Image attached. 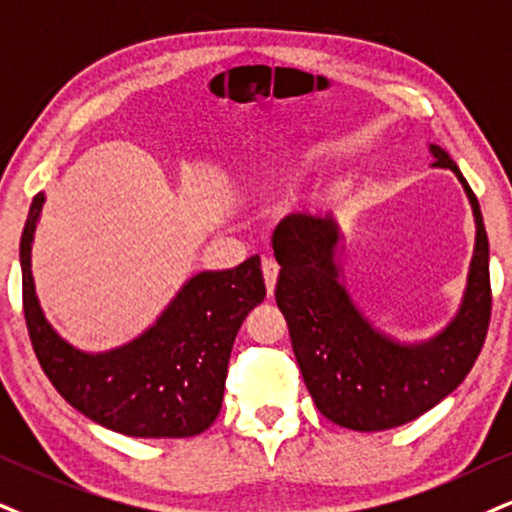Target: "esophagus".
Masks as SVG:
<instances>
[{"label": "esophagus", "instance_id": "1", "mask_svg": "<svg viewBox=\"0 0 512 512\" xmlns=\"http://www.w3.org/2000/svg\"><path fill=\"white\" fill-rule=\"evenodd\" d=\"M263 280H266V289L268 296L275 294V285H277V273H280V266L273 261V258H263Z\"/></svg>", "mask_w": 512, "mask_h": 512}]
</instances>
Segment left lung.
I'll list each match as a JSON object with an SVG mask.
<instances>
[{"label":"left lung","instance_id":"left-lung-1","mask_svg":"<svg viewBox=\"0 0 512 512\" xmlns=\"http://www.w3.org/2000/svg\"><path fill=\"white\" fill-rule=\"evenodd\" d=\"M432 168L456 175L475 216V251L463 299L430 339H399L377 327L344 285V232L334 216L292 213L273 235L280 263L275 301L315 406L356 432L406 425L458 389L475 365L491 318L489 239L479 201L456 161L430 144Z\"/></svg>","mask_w":512,"mask_h":512}]
</instances>
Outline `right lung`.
Instances as JSON below:
<instances>
[{"label": "right lung", "instance_id": "1", "mask_svg": "<svg viewBox=\"0 0 512 512\" xmlns=\"http://www.w3.org/2000/svg\"><path fill=\"white\" fill-rule=\"evenodd\" d=\"M44 194L21 235L23 311L44 375L75 410L125 437L180 439L213 425L230 351L244 318L266 299L261 258L192 275L142 334L109 351L73 346L44 318L33 280V242Z\"/></svg>", "mask_w": 512, "mask_h": 512}]
</instances>
